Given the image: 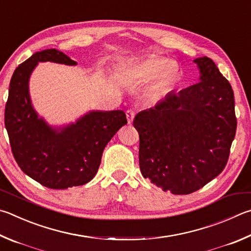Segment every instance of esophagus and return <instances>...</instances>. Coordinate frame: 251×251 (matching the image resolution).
Returning a JSON list of instances; mask_svg holds the SVG:
<instances>
[{
  "instance_id": "34e87169",
  "label": "esophagus",
  "mask_w": 251,
  "mask_h": 251,
  "mask_svg": "<svg viewBox=\"0 0 251 251\" xmlns=\"http://www.w3.org/2000/svg\"><path fill=\"white\" fill-rule=\"evenodd\" d=\"M135 114H136V112L134 110L126 111V117H127V122H128V124H130V123L133 122L134 117H135Z\"/></svg>"
}]
</instances>
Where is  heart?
<instances>
[{
	"label": "heart",
	"mask_w": 251,
	"mask_h": 251,
	"mask_svg": "<svg viewBox=\"0 0 251 251\" xmlns=\"http://www.w3.org/2000/svg\"><path fill=\"white\" fill-rule=\"evenodd\" d=\"M121 75L135 82H148L154 79L152 90L156 93H166L179 80L180 69L168 58L151 57L138 63L123 67Z\"/></svg>",
	"instance_id": "heart-1"
}]
</instances>
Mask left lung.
Listing matches in <instances>:
<instances>
[{"instance_id":"1","label":"left lung","mask_w":251,"mask_h":251,"mask_svg":"<svg viewBox=\"0 0 251 251\" xmlns=\"http://www.w3.org/2000/svg\"><path fill=\"white\" fill-rule=\"evenodd\" d=\"M201 81L135 116L144 177L190 194L224 170L235 138L234 91L212 59H195Z\"/></svg>"}]
</instances>
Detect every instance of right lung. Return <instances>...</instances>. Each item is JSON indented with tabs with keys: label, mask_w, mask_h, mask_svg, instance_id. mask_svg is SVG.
<instances>
[{
	"label": "right lung",
	"mask_w": 251,
	"mask_h": 251,
	"mask_svg": "<svg viewBox=\"0 0 251 251\" xmlns=\"http://www.w3.org/2000/svg\"><path fill=\"white\" fill-rule=\"evenodd\" d=\"M39 61L74 66L57 49L36 52L12 75L4 123L17 165L31 179L49 189L63 190L88 183L97 175L103 150L122 126L124 111L92 112L60 131L37 117L30 104L28 80Z\"/></svg>",
	"instance_id": "obj_1"
}]
</instances>
